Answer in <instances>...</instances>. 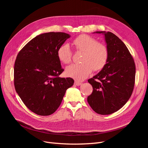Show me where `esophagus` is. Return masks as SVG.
<instances>
[{
    "mask_svg": "<svg viewBox=\"0 0 148 148\" xmlns=\"http://www.w3.org/2000/svg\"><path fill=\"white\" fill-rule=\"evenodd\" d=\"M74 84L76 85V86H80V85L82 84V83L81 82H79L77 81H75V83H74Z\"/></svg>",
    "mask_w": 148,
    "mask_h": 148,
    "instance_id": "34e87169",
    "label": "esophagus"
}]
</instances>
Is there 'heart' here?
<instances>
[{"label": "heart", "mask_w": 148, "mask_h": 148, "mask_svg": "<svg viewBox=\"0 0 148 148\" xmlns=\"http://www.w3.org/2000/svg\"><path fill=\"white\" fill-rule=\"evenodd\" d=\"M72 43L77 51L83 53L82 64H72L66 67L65 73L68 77L77 81H83L91 74L93 69L98 71L104 68L108 59V51L105 44L85 34L76 37ZM57 55L61 62L68 64L71 62L73 51L68 44H64L59 47Z\"/></svg>", "instance_id": "obj_1"}]
</instances>
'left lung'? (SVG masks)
Masks as SVG:
<instances>
[{
  "mask_svg": "<svg viewBox=\"0 0 148 148\" xmlns=\"http://www.w3.org/2000/svg\"><path fill=\"white\" fill-rule=\"evenodd\" d=\"M103 34L108 51V59L104 68L88 80L93 91L88 102L96 113L110 114L119 110L133 93L136 75V65L127 46L110 32Z\"/></svg>",
  "mask_w": 148,
  "mask_h": 148,
  "instance_id": "1",
  "label": "left lung"
}]
</instances>
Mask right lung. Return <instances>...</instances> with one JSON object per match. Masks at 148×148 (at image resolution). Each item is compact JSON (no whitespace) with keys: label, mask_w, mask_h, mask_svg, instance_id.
Returning <instances> with one entry per match:
<instances>
[{"label":"right lung","mask_w":148,"mask_h":148,"mask_svg":"<svg viewBox=\"0 0 148 148\" xmlns=\"http://www.w3.org/2000/svg\"><path fill=\"white\" fill-rule=\"evenodd\" d=\"M70 35L64 32L39 35L17 54L14 65V86L30 110L40 116L55 112L67 89L74 81L60 78L64 71L57 55L59 47Z\"/></svg>","instance_id":"right-lung-1"}]
</instances>
